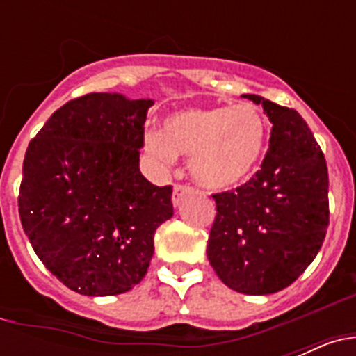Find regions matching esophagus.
<instances>
[{"label": "esophagus", "instance_id": "1", "mask_svg": "<svg viewBox=\"0 0 356 356\" xmlns=\"http://www.w3.org/2000/svg\"><path fill=\"white\" fill-rule=\"evenodd\" d=\"M193 193H194V188L188 187V185H180V184L175 185V188H172V205H180L181 200Z\"/></svg>", "mask_w": 356, "mask_h": 356}]
</instances>
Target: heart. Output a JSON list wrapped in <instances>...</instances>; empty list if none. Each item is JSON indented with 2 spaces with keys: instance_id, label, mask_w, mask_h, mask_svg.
<instances>
[{
  "instance_id": "heart-1",
  "label": "heart",
  "mask_w": 356,
  "mask_h": 356,
  "mask_svg": "<svg viewBox=\"0 0 356 356\" xmlns=\"http://www.w3.org/2000/svg\"><path fill=\"white\" fill-rule=\"evenodd\" d=\"M269 130L251 103L185 108L163 121L162 134L149 131L144 147L155 160L172 163L191 156L188 171L210 191H228L246 181L266 153Z\"/></svg>"
}]
</instances>
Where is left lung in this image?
<instances>
[{
  "label": "left lung",
  "mask_w": 356,
  "mask_h": 356,
  "mask_svg": "<svg viewBox=\"0 0 356 356\" xmlns=\"http://www.w3.org/2000/svg\"><path fill=\"white\" fill-rule=\"evenodd\" d=\"M273 122L262 165L235 191L212 194L216 219L207 254L234 291H284L303 275L330 222L328 168L316 137L296 110L254 94Z\"/></svg>",
  "instance_id": "obj_1"
}]
</instances>
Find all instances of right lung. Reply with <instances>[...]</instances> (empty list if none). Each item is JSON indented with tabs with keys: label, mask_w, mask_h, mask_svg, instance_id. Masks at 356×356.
Returning <instances> with one entry per match:
<instances>
[{
	"label": "right lung",
	"mask_w": 356,
	"mask_h": 356,
	"mask_svg": "<svg viewBox=\"0 0 356 356\" xmlns=\"http://www.w3.org/2000/svg\"><path fill=\"white\" fill-rule=\"evenodd\" d=\"M151 99L92 92L55 110L28 144L19 217L31 248L65 287L130 291L147 273L153 237L172 217V187L139 169Z\"/></svg>",
	"instance_id": "1"
}]
</instances>
